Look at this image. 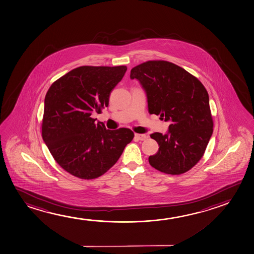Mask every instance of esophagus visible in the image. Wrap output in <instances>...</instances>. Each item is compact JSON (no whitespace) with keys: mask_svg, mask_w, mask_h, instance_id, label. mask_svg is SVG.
<instances>
[{"mask_svg":"<svg viewBox=\"0 0 254 254\" xmlns=\"http://www.w3.org/2000/svg\"><path fill=\"white\" fill-rule=\"evenodd\" d=\"M135 137L140 140H145L147 139V135L145 133H135Z\"/></svg>","mask_w":254,"mask_h":254,"instance_id":"1","label":"esophagus"}]
</instances>
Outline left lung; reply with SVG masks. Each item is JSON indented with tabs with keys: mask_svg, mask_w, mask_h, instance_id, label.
Listing matches in <instances>:
<instances>
[{
	"mask_svg": "<svg viewBox=\"0 0 254 254\" xmlns=\"http://www.w3.org/2000/svg\"><path fill=\"white\" fill-rule=\"evenodd\" d=\"M146 92L150 114L169 122L165 134L154 132L159 150L148 158L152 167L169 175H180L202 158L213 132L209 94L202 83L187 70L167 61H147L133 67Z\"/></svg>",
	"mask_w": 254,
	"mask_h": 254,
	"instance_id": "1",
	"label": "left lung"
}]
</instances>
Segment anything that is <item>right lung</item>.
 Segmentation results:
<instances>
[{
    "mask_svg": "<svg viewBox=\"0 0 254 254\" xmlns=\"http://www.w3.org/2000/svg\"><path fill=\"white\" fill-rule=\"evenodd\" d=\"M127 66H80L54 82L44 99L42 135L53 158L68 173L94 179L106 173L131 142L128 128L109 130L92 113L108 107L112 90Z\"/></svg>",
    "mask_w": 254,
    "mask_h": 254,
    "instance_id": "obj_1",
    "label": "right lung"
}]
</instances>
